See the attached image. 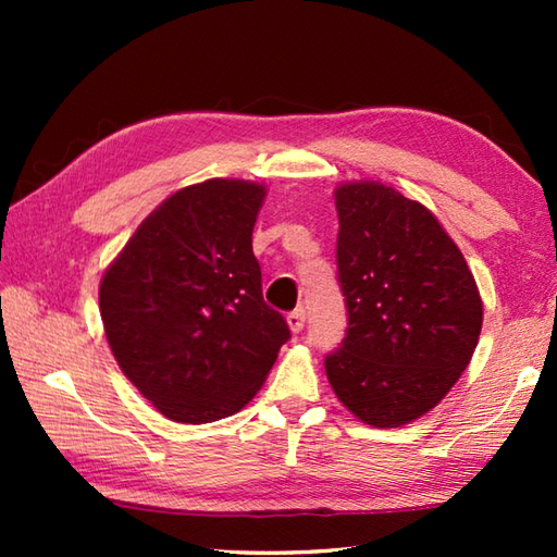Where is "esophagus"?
<instances>
[{"mask_svg": "<svg viewBox=\"0 0 557 557\" xmlns=\"http://www.w3.org/2000/svg\"><path fill=\"white\" fill-rule=\"evenodd\" d=\"M304 323H306V311H304V309H297V311H292V313L287 315V325H289V330H292L294 335L301 333Z\"/></svg>", "mask_w": 557, "mask_h": 557, "instance_id": "34e87169", "label": "esophagus"}]
</instances>
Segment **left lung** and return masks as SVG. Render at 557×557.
<instances>
[{
  "mask_svg": "<svg viewBox=\"0 0 557 557\" xmlns=\"http://www.w3.org/2000/svg\"><path fill=\"white\" fill-rule=\"evenodd\" d=\"M337 272L349 325L325 359L354 417L399 429L429 413L479 345L483 301L465 256L433 212L383 182L335 188Z\"/></svg>",
  "mask_w": 557,
  "mask_h": 557,
  "instance_id": "1",
  "label": "left lung"
}]
</instances>
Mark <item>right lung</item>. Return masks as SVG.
Segmentation results:
<instances>
[{
	"label": "right lung",
	"mask_w": 557,
	"mask_h": 557,
	"mask_svg": "<svg viewBox=\"0 0 557 557\" xmlns=\"http://www.w3.org/2000/svg\"><path fill=\"white\" fill-rule=\"evenodd\" d=\"M268 186L208 180L168 196L100 280L122 373L164 419L210 423L263 387L289 327L263 301L251 236Z\"/></svg>",
	"instance_id": "right-lung-1"
}]
</instances>
